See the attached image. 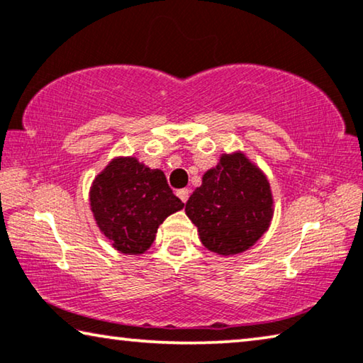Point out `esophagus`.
<instances>
[{"instance_id":"obj_1","label":"esophagus","mask_w":363,"mask_h":363,"mask_svg":"<svg viewBox=\"0 0 363 363\" xmlns=\"http://www.w3.org/2000/svg\"><path fill=\"white\" fill-rule=\"evenodd\" d=\"M177 196L180 198V199L183 201V203H186L188 198H189V189H186V188L178 189V191H177Z\"/></svg>"}]
</instances>
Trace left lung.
Returning a JSON list of instances; mask_svg holds the SVG:
<instances>
[{"label": "left lung", "mask_w": 363, "mask_h": 363, "mask_svg": "<svg viewBox=\"0 0 363 363\" xmlns=\"http://www.w3.org/2000/svg\"><path fill=\"white\" fill-rule=\"evenodd\" d=\"M209 252L230 256L247 252L269 228L274 199L266 175L243 152L222 154L203 175L185 206Z\"/></svg>", "instance_id": "left-lung-1"}]
</instances>
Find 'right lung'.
Instances as JSON below:
<instances>
[{"label":"right lung","mask_w":363,"mask_h":363,"mask_svg":"<svg viewBox=\"0 0 363 363\" xmlns=\"http://www.w3.org/2000/svg\"><path fill=\"white\" fill-rule=\"evenodd\" d=\"M91 211L100 232L123 255H143L159 225L183 204L162 170L149 169L136 157H115L94 178Z\"/></svg>","instance_id":"add662e5"}]
</instances>
